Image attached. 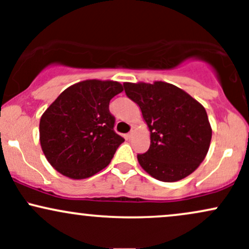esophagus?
Wrapping results in <instances>:
<instances>
[{"mask_svg": "<svg viewBox=\"0 0 249 249\" xmlns=\"http://www.w3.org/2000/svg\"><path fill=\"white\" fill-rule=\"evenodd\" d=\"M133 137V132L132 131H131V132H128L127 134H126V139H131Z\"/></svg>", "mask_w": 249, "mask_h": 249, "instance_id": "1", "label": "esophagus"}]
</instances>
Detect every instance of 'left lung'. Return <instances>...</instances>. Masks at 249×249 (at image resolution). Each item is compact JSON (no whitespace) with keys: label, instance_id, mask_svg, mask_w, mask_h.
Returning a JSON list of instances; mask_svg holds the SVG:
<instances>
[{"label":"left lung","instance_id":"1","mask_svg":"<svg viewBox=\"0 0 249 249\" xmlns=\"http://www.w3.org/2000/svg\"><path fill=\"white\" fill-rule=\"evenodd\" d=\"M125 93L141 107L150 131L147 152L139 164L154 179L178 181L204 161L212 139L207 112L186 91L170 83H124Z\"/></svg>","mask_w":249,"mask_h":249}]
</instances>
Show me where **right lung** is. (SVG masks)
Segmentation results:
<instances>
[{
  "mask_svg": "<svg viewBox=\"0 0 249 249\" xmlns=\"http://www.w3.org/2000/svg\"><path fill=\"white\" fill-rule=\"evenodd\" d=\"M122 91L119 82L87 79L65 89L44 111L39 142L57 172L87 179L110 164L124 139L113 131L108 104Z\"/></svg>",
  "mask_w": 249,
  "mask_h": 249,
  "instance_id": "obj_1",
  "label": "right lung"
}]
</instances>
